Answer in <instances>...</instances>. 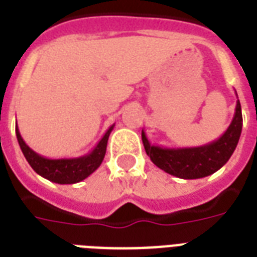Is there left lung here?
<instances>
[{"mask_svg": "<svg viewBox=\"0 0 257 257\" xmlns=\"http://www.w3.org/2000/svg\"><path fill=\"white\" fill-rule=\"evenodd\" d=\"M237 96V94H236ZM243 128L241 105L236 101L235 114L228 129L209 144L193 148H163L149 143L145 132H141V139L145 152L156 167L180 179H201L219 171L237 147Z\"/></svg>", "mask_w": 257, "mask_h": 257, "instance_id": "left-lung-1", "label": "left lung"}]
</instances>
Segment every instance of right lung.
<instances>
[{
	"label": "right lung",
	"mask_w": 257,
	"mask_h": 257,
	"mask_svg": "<svg viewBox=\"0 0 257 257\" xmlns=\"http://www.w3.org/2000/svg\"><path fill=\"white\" fill-rule=\"evenodd\" d=\"M114 128V124L109 126V129L105 132L97 145L93 148L92 152L88 155L80 157H73V159H46V157L38 155L30 149L24 139L20 135L18 126L16 125V135H17L18 144L21 148L26 161L33 168L36 173L42 176L44 179L53 181L57 184H76L85 180L88 176H90L101 165L106 152V144L110 132Z\"/></svg>",
	"instance_id": "right-lung-1"
}]
</instances>
